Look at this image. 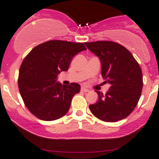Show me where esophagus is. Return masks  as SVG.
Returning a JSON list of instances; mask_svg holds the SVG:
<instances>
[{"label": "esophagus", "instance_id": "1", "mask_svg": "<svg viewBox=\"0 0 159 159\" xmlns=\"http://www.w3.org/2000/svg\"><path fill=\"white\" fill-rule=\"evenodd\" d=\"M81 91H83V92H89V90L88 89H86V88H84V87H81Z\"/></svg>", "mask_w": 159, "mask_h": 159}]
</instances>
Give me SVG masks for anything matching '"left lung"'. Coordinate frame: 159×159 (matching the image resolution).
I'll use <instances>...</instances> for the list:
<instances>
[{
  "mask_svg": "<svg viewBox=\"0 0 159 159\" xmlns=\"http://www.w3.org/2000/svg\"><path fill=\"white\" fill-rule=\"evenodd\" d=\"M84 44L100 58L102 77L111 84L105 94L95 91L98 101L89 105L91 113L108 122L124 119L134 109L142 94L143 79L139 63L129 50L114 41Z\"/></svg>",
  "mask_w": 159,
  "mask_h": 159,
  "instance_id": "8db88e82",
  "label": "left lung"
}]
</instances>
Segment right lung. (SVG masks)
<instances>
[{
    "instance_id": "add662e5",
    "label": "right lung",
    "mask_w": 159,
    "mask_h": 159,
    "mask_svg": "<svg viewBox=\"0 0 159 159\" xmlns=\"http://www.w3.org/2000/svg\"><path fill=\"white\" fill-rule=\"evenodd\" d=\"M86 50L82 43L51 40L34 48L20 67L18 89L24 103L35 117L54 121L67 114L80 85H61L56 81L61 71L68 70L75 54Z\"/></svg>"
}]
</instances>
